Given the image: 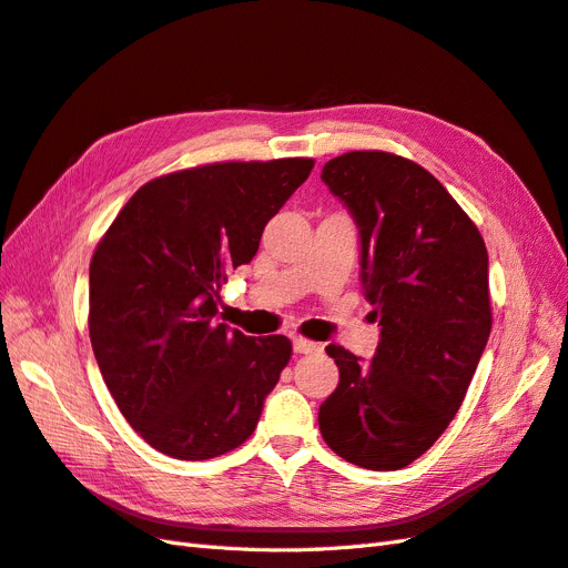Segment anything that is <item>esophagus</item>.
Listing matches in <instances>:
<instances>
[{"label":"esophagus","instance_id":"1","mask_svg":"<svg viewBox=\"0 0 568 568\" xmlns=\"http://www.w3.org/2000/svg\"><path fill=\"white\" fill-rule=\"evenodd\" d=\"M291 346H294L296 353H305V355L320 351V343L307 341V338H303V336H291Z\"/></svg>","mask_w":568,"mask_h":568}]
</instances>
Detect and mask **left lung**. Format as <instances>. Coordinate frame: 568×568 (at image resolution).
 Wrapping results in <instances>:
<instances>
[{"mask_svg":"<svg viewBox=\"0 0 568 568\" xmlns=\"http://www.w3.org/2000/svg\"><path fill=\"white\" fill-rule=\"evenodd\" d=\"M359 234V282L379 322L363 359L338 343L336 390L320 405L324 443L351 464L395 471L448 428L490 336L488 251L432 173L386 151L322 168Z\"/></svg>","mask_w":568,"mask_h":568,"instance_id":"obj_1","label":"left lung"}]
</instances>
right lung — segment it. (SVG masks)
Wrapping results in <instances>:
<instances>
[{
	"mask_svg": "<svg viewBox=\"0 0 568 568\" xmlns=\"http://www.w3.org/2000/svg\"><path fill=\"white\" fill-rule=\"evenodd\" d=\"M311 159L213 163L146 182L90 263V338L118 409L151 448L201 462L239 448L291 357L282 334L217 322L227 272L253 261Z\"/></svg>",
	"mask_w": 568,
	"mask_h": 568,
	"instance_id": "obj_1",
	"label": "right lung"
}]
</instances>
